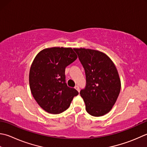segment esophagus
I'll list each match as a JSON object with an SVG mask.
<instances>
[{
    "label": "esophagus",
    "instance_id": "esophagus-1",
    "mask_svg": "<svg viewBox=\"0 0 147 147\" xmlns=\"http://www.w3.org/2000/svg\"><path fill=\"white\" fill-rule=\"evenodd\" d=\"M74 88H75V89H76V90L78 91V92H80V88H79V87L78 85H76L75 87H74Z\"/></svg>",
    "mask_w": 147,
    "mask_h": 147
}]
</instances>
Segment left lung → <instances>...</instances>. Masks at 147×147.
I'll return each instance as SVG.
<instances>
[{
    "label": "left lung",
    "mask_w": 147,
    "mask_h": 147,
    "mask_svg": "<svg viewBox=\"0 0 147 147\" xmlns=\"http://www.w3.org/2000/svg\"><path fill=\"white\" fill-rule=\"evenodd\" d=\"M85 69L86 86L80 91L86 111L100 117L110 111L119 97L121 82L115 65L101 51L74 48Z\"/></svg>",
    "instance_id": "left-lung-1"
}]
</instances>
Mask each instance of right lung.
I'll use <instances>...</instances> for the list:
<instances>
[{"instance_id":"add662e5","label":"right lung","mask_w":147,"mask_h":147,"mask_svg":"<svg viewBox=\"0 0 147 147\" xmlns=\"http://www.w3.org/2000/svg\"><path fill=\"white\" fill-rule=\"evenodd\" d=\"M77 59L71 48H46L37 55L31 65L29 84L32 94L49 113L58 114L69 107L76 89L65 83V69Z\"/></svg>"}]
</instances>
